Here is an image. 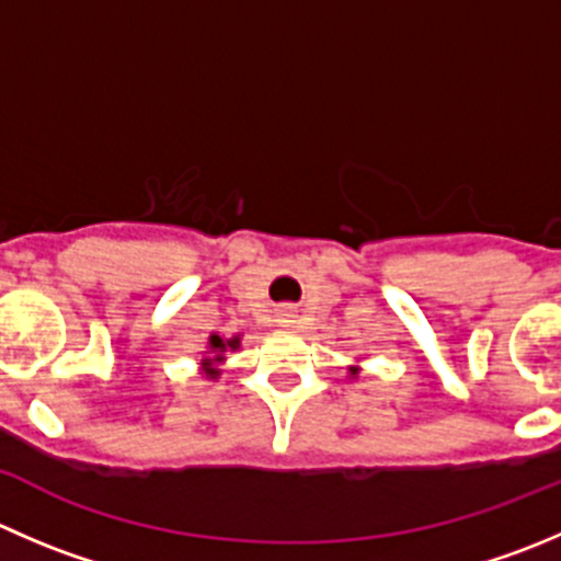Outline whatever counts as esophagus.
Returning a JSON list of instances; mask_svg holds the SVG:
<instances>
[{
    "instance_id": "34e87169",
    "label": "esophagus",
    "mask_w": 561,
    "mask_h": 561,
    "mask_svg": "<svg viewBox=\"0 0 561 561\" xmlns=\"http://www.w3.org/2000/svg\"><path fill=\"white\" fill-rule=\"evenodd\" d=\"M276 320H279L282 325H296L298 323V312L293 307H282L279 312H276Z\"/></svg>"
}]
</instances>
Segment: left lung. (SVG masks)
<instances>
[{"label": "left lung", "instance_id": "obj_1", "mask_svg": "<svg viewBox=\"0 0 561 561\" xmlns=\"http://www.w3.org/2000/svg\"><path fill=\"white\" fill-rule=\"evenodd\" d=\"M358 373V367H351V375H356Z\"/></svg>", "mask_w": 561, "mask_h": 561}]
</instances>
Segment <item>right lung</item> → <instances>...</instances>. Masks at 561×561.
<instances>
[{
	"label": "right lung",
	"mask_w": 561,
	"mask_h": 561,
	"mask_svg": "<svg viewBox=\"0 0 561 561\" xmlns=\"http://www.w3.org/2000/svg\"><path fill=\"white\" fill-rule=\"evenodd\" d=\"M238 347H241V336H230V340H225V336H219V334H210V340H208V356L203 358V369H205V375H208V378H219V364L225 362V356L230 351H238Z\"/></svg>",
	"instance_id": "obj_1"
}]
</instances>
